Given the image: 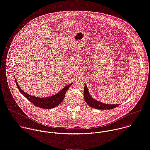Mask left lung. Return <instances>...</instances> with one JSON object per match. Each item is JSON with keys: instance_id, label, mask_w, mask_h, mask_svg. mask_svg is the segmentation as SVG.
Returning <instances> with one entry per match:
<instances>
[{"instance_id": "obj_1", "label": "left lung", "mask_w": 150, "mask_h": 150, "mask_svg": "<svg viewBox=\"0 0 150 150\" xmlns=\"http://www.w3.org/2000/svg\"><path fill=\"white\" fill-rule=\"evenodd\" d=\"M83 96L85 101H86V104L89 105L91 107L98 109V110H111L119 106L121 104H107L103 103L100 101H96V99H93L91 96V95L89 93L88 89L87 88V86L86 84L85 83V87H84V92H83Z\"/></svg>"}]
</instances>
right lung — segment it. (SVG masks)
Instances as JSON below:
<instances>
[{"label":"right lung","instance_id":"add662e5","mask_svg":"<svg viewBox=\"0 0 150 150\" xmlns=\"http://www.w3.org/2000/svg\"><path fill=\"white\" fill-rule=\"evenodd\" d=\"M15 82L17 85V87L19 89L20 92L25 97H26V98H27L30 102H31L36 107L40 108H45V109H51L56 107L59 104H60L63 101L66 92L69 89V88L71 86V85H72L73 83H71L67 85L64 88H62L61 91H60L58 93H57L54 95L50 96L49 97H45V98L39 97H39H36V96L30 95L29 93H27L26 92H24L20 88L15 78Z\"/></svg>","mask_w":150,"mask_h":150}]
</instances>
